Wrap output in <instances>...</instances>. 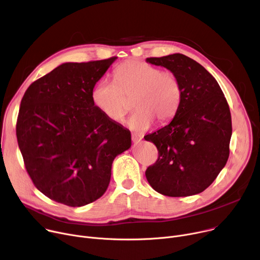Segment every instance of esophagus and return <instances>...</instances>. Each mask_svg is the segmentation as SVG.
Instances as JSON below:
<instances>
[{"instance_id":"esophagus-1","label":"esophagus","mask_w":260,"mask_h":260,"mask_svg":"<svg viewBox=\"0 0 260 260\" xmlns=\"http://www.w3.org/2000/svg\"><path fill=\"white\" fill-rule=\"evenodd\" d=\"M142 139H143V137L141 135L136 134V133H132V141L134 143H139Z\"/></svg>"}]
</instances>
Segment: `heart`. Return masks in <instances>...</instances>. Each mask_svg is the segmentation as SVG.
Segmentation results:
<instances>
[{
	"label": "heart",
	"mask_w": 260,
	"mask_h": 260,
	"mask_svg": "<svg viewBox=\"0 0 260 260\" xmlns=\"http://www.w3.org/2000/svg\"><path fill=\"white\" fill-rule=\"evenodd\" d=\"M100 112L113 122L123 121L134 100L136 112L127 121L135 131H146L154 119L166 124L176 115L182 85L173 71L140 60H127L113 71V82L102 80L91 91Z\"/></svg>",
	"instance_id": "b5f03b06"
}]
</instances>
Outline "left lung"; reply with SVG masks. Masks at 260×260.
Wrapping results in <instances>:
<instances>
[{
	"instance_id": "left-lung-1",
	"label": "left lung",
	"mask_w": 260,
	"mask_h": 260,
	"mask_svg": "<svg viewBox=\"0 0 260 260\" xmlns=\"http://www.w3.org/2000/svg\"><path fill=\"white\" fill-rule=\"evenodd\" d=\"M173 71L182 85V100L170 124L144 137L158 158L145 175L151 187L167 197L203 192L224 168L230 156L232 116L216 79L199 62L180 54L147 57Z\"/></svg>"
}]
</instances>
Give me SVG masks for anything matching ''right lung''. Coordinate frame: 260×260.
<instances>
[{
  "label": "right lung",
  "mask_w": 260,
  "mask_h": 260,
  "mask_svg": "<svg viewBox=\"0 0 260 260\" xmlns=\"http://www.w3.org/2000/svg\"><path fill=\"white\" fill-rule=\"evenodd\" d=\"M112 56L66 62L25 90L16 137L25 170L50 200L82 207L108 188L114 158L131 147V132L106 118L91 91Z\"/></svg>",
  "instance_id": "add662e5"
}]
</instances>
